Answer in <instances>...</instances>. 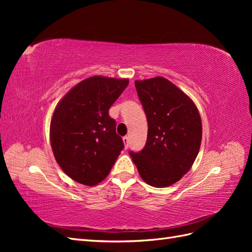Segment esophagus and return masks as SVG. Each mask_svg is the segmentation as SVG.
<instances>
[{
	"label": "esophagus",
	"mask_w": 252,
	"mask_h": 252,
	"mask_svg": "<svg viewBox=\"0 0 252 252\" xmlns=\"http://www.w3.org/2000/svg\"><path fill=\"white\" fill-rule=\"evenodd\" d=\"M123 142H124V145H125V148L127 149L128 144H129V136H124V138H123Z\"/></svg>",
	"instance_id": "34e87169"
}]
</instances>
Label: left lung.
<instances>
[{"mask_svg": "<svg viewBox=\"0 0 252 252\" xmlns=\"http://www.w3.org/2000/svg\"><path fill=\"white\" fill-rule=\"evenodd\" d=\"M148 122L147 141L129 155L141 178L157 188L174 184L191 168L202 141L199 110L187 94L162 77L135 81Z\"/></svg>", "mask_w": 252, "mask_h": 252, "instance_id": "obj_1", "label": "left lung"}]
</instances>
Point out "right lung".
<instances>
[{
    "label": "right lung",
    "instance_id": "add662e5",
    "mask_svg": "<svg viewBox=\"0 0 252 252\" xmlns=\"http://www.w3.org/2000/svg\"><path fill=\"white\" fill-rule=\"evenodd\" d=\"M128 83L127 79L94 75L71 88L57 105L50 144L56 161L73 181L96 185L123 150V140L108 111Z\"/></svg>",
    "mask_w": 252,
    "mask_h": 252
}]
</instances>
